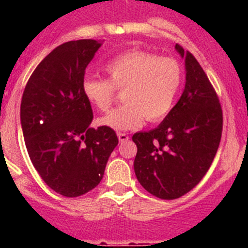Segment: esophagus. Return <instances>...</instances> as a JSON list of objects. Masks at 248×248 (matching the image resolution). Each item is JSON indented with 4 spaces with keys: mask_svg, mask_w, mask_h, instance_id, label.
Wrapping results in <instances>:
<instances>
[{
    "mask_svg": "<svg viewBox=\"0 0 248 248\" xmlns=\"http://www.w3.org/2000/svg\"><path fill=\"white\" fill-rule=\"evenodd\" d=\"M118 138H119V141H128L129 135L125 134V133H118Z\"/></svg>",
    "mask_w": 248,
    "mask_h": 248,
    "instance_id": "obj_1",
    "label": "esophagus"
}]
</instances>
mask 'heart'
Segmentation results:
<instances>
[{"mask_svg":"<svg viewBox=\"0 0 248 248\" xmlns=\"http://www.w3.org/2000/svg\"><path fill=\"white\" fill-rule=\"evenodd\" d=\"M108 79L87 77L82 82L85 99L98 110L107 111L123 92L124 104L98 120L113 130H133L144 120L159 122L170 113L183 80L176 59L145 50H130L105 65Z\"/></svg>","mask_w":248,"mask_h":248,"instance_id":"obj_1","label":"heart"}]
</instances>
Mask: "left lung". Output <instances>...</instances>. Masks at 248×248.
<instances>
[{
	"label": "left lung",
	"instance_id": "1",
	"mask_svg": "<svg viewBox=\"0 0 248 248\" xmlns=\"http://www.w3.org/2000/svg\"><path fill=\"white\" fill-rule=\"evenodd\" d=\"M186 83L180 99L157 128L135 133L134 170L140 185L163 200L192 190L211 166L222 134V108L200 63L180 45Z\"/></svg>",
	"mask_w": 248,
	"mask_h": 248
}]
</instances>
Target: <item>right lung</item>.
<instances>
[{"label": "right lung", "instance_id": "add662e5", "mask_svg": "<svg viewBox=\"0 0 248 248\" xmlns=\"http://www.w3.org/2000/svg\"><path fill=\"white\" fill-rule=\"evenodd\" d=\"M99 47L94 39L58 46L37 65L22 95L31 161L50 189L65 198L93 190L118 145L113 129L89 128L93 110L82 92L85 68Z\"/></svg>", "mask_w": 248, "mask_h": 248}]
</instances>
